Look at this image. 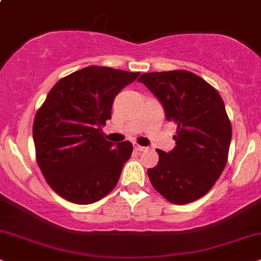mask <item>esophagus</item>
<instances>
[{
    "mask_svg": "<svg viewBox=\"0 0 261 261\" xmlns=\"http://www.w3.org/2000/svg\"><path fill=\"white\" fill-rule=\"evenodd\" d=\"M135 149L138 151H144L147 149V147H142V146H140V144H135Z\"/></svg>",
    "mask_w": 261,
    "mask_h": 261,
    "instance_id": "esophagus-1",
    "label": "esophagus"
}]
</instances>
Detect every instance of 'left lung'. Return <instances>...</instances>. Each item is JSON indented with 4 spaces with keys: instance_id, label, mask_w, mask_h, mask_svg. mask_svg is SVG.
<instances>
[{
    "instance_id": "left-lung-1",
    "label": "left lung",
    "mask_w": 261,
    "mask_h": 261,
    "mask_svg": "<svg viewBox=\"0 0 261 261\" xmlns=\"http://www.w3.org/2000/svg\"><path fill=\"white\" fill-rule=\"evenodd\" d=\"M177 124L176 147L156 149L159 163L148 169L151 186L170 202L186 204L206 195L227 163L231 121L219 92L193 72L174 70L138 78Z\"/></svg>"
}]
</instances>
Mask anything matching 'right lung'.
<instances>
[{
	"label": "right lung",
	"instance_id": "add662e5",
	"mask_svg": "<svg viewBox=\"0 0 261 261\" xmlns=\"http://www.w3.org/2000/svg\"><path fill=\"white\" fill-rule=\"evenodd\" d=\"M140 72L88 66L61 78L36 113V160L58 195L78 204L94 203L110 194L133 153L131 142L115 143L101 127L111 119L121 89Z\"/></svg>",
	"mask_w": 261,
	"mask_h": 261
}]
</instances>
